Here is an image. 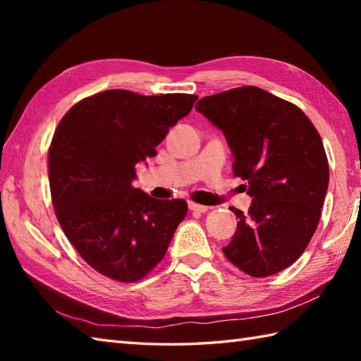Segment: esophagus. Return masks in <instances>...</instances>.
<instances>
[{"instance_id": "esophagus-1", "label": "esophagus", "mask_w": 361, "mask_h": 361, "mask_svg": "<svg viewBox=\"0 0 361 361\" xmlns=\"http://www.w3.org/2000/svg\"><path fill=\"white\" fill-rule=\"evenodd\" d=\"M189 209L192 211V212H202V214H204V212H208V211H209L208 206L197 204V203H189Z\"/></svg>"}]
</instances>
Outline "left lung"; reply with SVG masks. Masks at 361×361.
Returning <instances> with one entry per match:
<instances>
[{"label": "left lung", "mask_w": 361, "mask_h": 361, "mask_svg": "<svg viewBox=\"0 0 361 361\" xmlns=\"http://www.w3.org/2000/svg\"><path fill=\"white\" fill-rule=\"evenodd\" d=\"M195 110L225 135L233 172L252 198L247 214L231 208L239 221L224 255L252 278L282 271L309 245L327 192L329 164L315 126L296 105L257 87L206 96Z\"/></svg>", "instance_id": "1"}]
</instances>
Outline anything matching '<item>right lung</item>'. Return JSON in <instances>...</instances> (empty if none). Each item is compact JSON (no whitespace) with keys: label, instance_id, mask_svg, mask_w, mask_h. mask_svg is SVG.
<instances>
[{"label":"right lung","instance_id":"right-lung-1","mask_svg":"<svg viewBox=\"0 0 361 361\" xmlns=\"http://www.w3.org/2000/svg\"><path fill=\"white\" fill-rule=\"evenodd\" d=\"M194 94L141 96L109 90L68 111L49 147V186L59 224L85 262L121 282L163 260L186 217L185 200H157L132 186L135 166L155 157Z\"/></svg>","mask_w":361,"mask_h":361}]
</instances>
